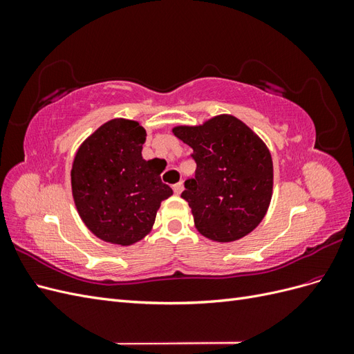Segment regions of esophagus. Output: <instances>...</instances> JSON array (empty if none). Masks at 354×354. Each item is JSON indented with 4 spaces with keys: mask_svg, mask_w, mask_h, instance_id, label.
<instances>
[{
    "mask_svg": "<svg viewBox=\"0 0 354 354\" xmlns=\"http://www.w3.org/2000/svg\"><path fill=\"white\" fill-rule=\"evenodd\" d=\"M173 189H174V194H176V195H180L181 192H183L185 187H183V183H181V181H180V183H177V185L173 186Z\"/></svg>",
    "mask_w": 354,
    "mask_h": 354,
    "instance_id": "1",
    "label": "esophagus"
}]
</instances>
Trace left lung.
Returning <instances> with one entry per match:
<instances>
[{"instance_id": "obj_1", "label": "left lung", "mask_w": 354, "mask_h": 354, "mask_svg": "<svg viewBox=\"0 0 354 354\" xmlns=\"http://www.w3.org/2000/svg\"><path fill=\"white\" fill-rule=\"evenodd\" d=\"M173 133L194 149L195 178L181 194L195 227L209 241L229 243L250 234L264 218L273 195L269 147L233 115L199 125H177Z\"/></svg>"}]
</instances>
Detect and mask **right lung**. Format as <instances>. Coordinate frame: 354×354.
<instances>
[{
  "label": "right lung",
  "mask_w": 354,
  "mask_h": 354,
  "mask_svg": "<svg viewBox=\"0 0 354 354\" xmlns=\"http://www.w3.org/2000/svg\"><path fill=\"white\" fill-rule=\"evenodd\" d=\"M146 130L137 121L115 118L78 147L71 171L75 207L99 239L130 246L151 233L160 202L173 195L160 181L153 159L142 149Z\"/></svg>",
  "instance_id": "add662e5"
}]
</instances>
